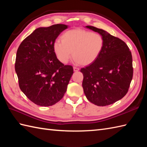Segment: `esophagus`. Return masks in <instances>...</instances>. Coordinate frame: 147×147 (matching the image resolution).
Segmentation results:
<instances>
[{"label":"esophagus","instance_id":"obj_1","mask_svg":"<svg viewBox=\"0 0 147 147\" xmlns=\"http://www.w3.org/2000/svg\"><path fill=\"white\" fill-rule=\"evenodd\" d=\"M73 70H74V71H75V72H76V71H78L80 70V69H79L78 67H73Z\"/></svg>","mask_w":147,"mask_h":147}]
</instances>
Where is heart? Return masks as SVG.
Listing matches in <instances>:
<instances>
[{
    "mask_svg": "<svg viewBox=\"0 0 147 147\" xmlns=\"http://www.w3.org/2000/svg\"><path fill=\"white\" fill-rule=\"evenodd\" d=\"M61 42L54 45L55 54L63 64L72 56L80 65H87L94 62L100 54L104 45L103 36L98 33L75 29L69 30L61 36Z\"/></svg>",
    "mask_w": 147,
    "mask_h": 147,
    "instance_id": "heart-1",
    "label": "heart"
}]
</instances>
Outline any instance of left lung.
Returning a JSON list of instances; mask_svg holds the SVG:
<instances>
[{"label": "left lung", "instance_id": "obj_1", "mask_svg": "<svg viewBox=\"0 0 147 147\" xmlns=\"http://www.w3.org/2000/svg\"><path fill=\"white\" fill-rule=\"evenodd\" d=\"M101 35L104 48L96 60L80 71L86 97L93 104L106 106L126 95L133 78L131 52L126 43L105 31L86 26Z\"/></svg>", "mask_w": 147, "mask_h": 147}]
</instances>
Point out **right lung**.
<instances>
[{"instance_id": "add662e5", "label": "right lung", "mask_w": 147, "mask_h": 147, "mask_svg": "<svg viewBox=\"0 0 147 147\" xmlns=\"http://www.w3.org/2000/svg\"><path fill=\"white\" fill-rule=\"evenodd\" d=\"M65 24H57L36 29L19 46L15 71L19 86L31 101L40 106L55 104L63 97L73 74L56 56L54 45Z\"/></svg>"}]
</instances>
